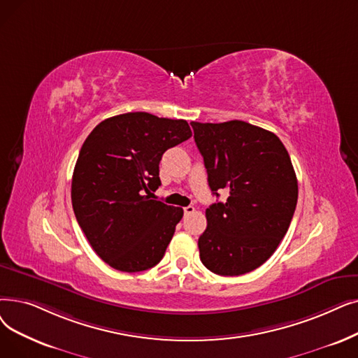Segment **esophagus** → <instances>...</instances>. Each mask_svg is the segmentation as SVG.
I'll return each instance as SVG.
<instances>
[{
    "instance_id": "1",
    "label": "esophagus",
    "mask_w": 358,
    "mask_h": 358,
    "mask_svg": "<svg viewBox=\"0 0 358 358\" xmlns=\"http://www.w3.org/2000/svg\"><path fill=\"white\" fill-rule=\"evenodd\" d=\"M194 210H196L194 206H185V208H184V213H185V215H192V213H194Z\"/></svg>"
}]
</instances>
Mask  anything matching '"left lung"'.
Instances as JSON below:
<instances>
[{
  "mask_svg": "<svg viewBox=\"0 0 358 358\" xmlns=\"http://www.w3.org/2000/svg\"><path fill=\"white\" fill-rule=\"evenodd\" d=\"M192 127L210 190L228 193L206 209L200 260L216 275L252 272L273 255L297 206L289 155L276 134L245 121H193Z\"/></svg>",
  "mask_w": 358,
  "mask_h": 358,
  "instance_id": "obj_1",
  "label": "left lung"
}]
</instances>
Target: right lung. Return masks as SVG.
<instances>
[{"label":"right lung","instance_id":"1","mask_svg":"<svg viewBox=\"0 0 358 358\" xmlns=\"http://www.w3.org/2000/svg\"><path fill=\"white\" fill-rule=\"evenodd\" d=\"M192 137L185 120L127 113L92 130L77 158L71 203L96 255L121 272L158 265L182 209L151 199L161 185L159 162Z\"/></svg>","mask_w":358,"mask_h":358}]
</instances>
